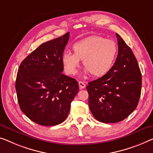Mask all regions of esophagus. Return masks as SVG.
<instances>
[{"instance_id":"1","label":"esophagus","mask_w":153,"mask_h":153,"mask_svg":"<svg viewBox=\"0 0 153 153\" xmlns=\"http://www.w3.org/2000/svg\"><path fill=\"white\" fill-rule=\"evenodd\" d=\"M78 84H79V88H84L86 87V84H84L83 82H81V81H79V82H78Z\"/></svg>"}]
</instances>
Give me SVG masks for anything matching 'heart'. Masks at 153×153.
<instances>
[{
  "label": "heart",
  "instance_id": "obj_1",
  "mask_svg": "<svg viewBox=\"0 0 153 153\" xmlns=\"http://www.w3.org/2000/svg\"><path fill=\"white\" fill-rule=\"evenodd\" d=\"M74 53L69 51L62 55V64L67 74H76L79 60H83L84 74L101 77L112 69L118 54V46L115 41L100 36H93L74 43Z\"/></svg>",
  "mask_w": 153,
  "mask_h": 153
}]
</instances>
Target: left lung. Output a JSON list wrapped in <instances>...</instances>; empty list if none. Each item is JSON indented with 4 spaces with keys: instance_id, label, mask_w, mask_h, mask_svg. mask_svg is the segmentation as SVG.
Listing matches in <instances>:
<instances>
[{
    "instance_id": "obj_1",
    "label": "left lung",
    "mask_w": 153,
    "mask_h": 153,
    "mask_svg": "<svg viewBox=\"0 0 153 153\" xmlns=\"http://www.w3.org/2000/svg\"><path fill=\"white\" fill-rule=\"evenodd\" d=\"M118 54L112 69L88 82V106L93 115L103 123L124 120L137 106L142 90V74L135 56L116 33Z\"/></svg>"
}]
</instances>
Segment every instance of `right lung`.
I'll use <instances>...</instances> for the list:
<instances>
[{
	"instance_id": "obj_1",
	"label": "right lung",
	"mask_w": 153,
	"mask_h": 153,
	"mask_svg": "<svg viewBox=\"0 0 153 153\" xmlns=\"http://www.w3.org/2000/svg\"><path fill=\"white\" fill-rule=\"evenodd\" d=\"M69 33L40 45L20 64L16 80L20 108L42 126L63 122L79 91L76 79L65 76L62 55Z\"/></svg>"
}]
</instances>
